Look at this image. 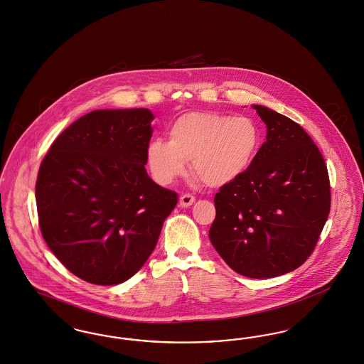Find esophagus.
<instances>
[{
	"label": "esophagus",
	"mask_w": 364,
	"mask_h": 364,
	"mask_svg": "<svg viewBox=\"0 0 364 364\" xmlns=\"http://www.w3.org/2000/svg\"><path fill=\"white\" fill-rule=\"evenodd\" d=\"M178 203H180V207H189V205L195 203V198L192 195H189V193L181 195L180 199H178Z\"/></svg>",
	"instance_id": "34e87169"
}]
</instances>
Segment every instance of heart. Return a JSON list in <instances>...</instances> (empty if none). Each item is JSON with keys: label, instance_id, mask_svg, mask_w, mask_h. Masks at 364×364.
I'll return each mask as SVG.
<instances>
[{"label": "heart", "instance_id": "1", "mask_svg": "<svg viewBox=\"0 0 364 364\" xmlns=\"http://www.w3.org/2000/svg\"><path fill=\"white\" fill-rule=\"evenodd\" d=\"M168 135L169 141L154 139L146 149L149 169L161 186L186 175L188 161L204 184H229L250 168L262 142L253 119L202 111L177 117Z\"/></svg>", "mask_w": 364, "mask_h": 364}]
</instances>
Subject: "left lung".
I'll return each mask as SVG.
<instances>
[{"mask_svg": "<svg viewBox=\"0 0 364 364\" xmlns=\"http://www.w3.org/2000/svg\"><path fill=\"white\" fill-rule=\"evenodd\" d=\"M267 136L250 168L220 187L208 237L242 277L269 279L301 267L331 210L329 176L318 147L298 123L253 104Z\"/></svg>", "mask_w": 364, "mask_h": 364, "instance_id": "1", "label": "left lung"}]
</instances>
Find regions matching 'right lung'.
Wrapping results in <instances>:
<instances>
[{
	"instance_id": "obj_1",
	"label": "right lung",
	"mask_w": 364,
	"mask_h": 364,
	"mask_svg": "<svg viewBox=\"0 0 364 364\" xmlns=\"http://www.w3.org/2000/svg\"><path fill=\"white\" fill-rule=\"evenodd\" d=\"M153 119L147 108L92 111L42 161L35 191L42 235L87 283L114 286L134 277L177 204V193L146 172Z\"/></svg>"
}]
</instances>
